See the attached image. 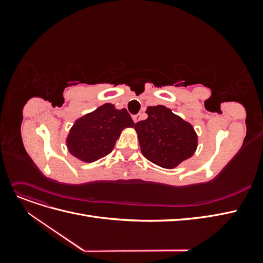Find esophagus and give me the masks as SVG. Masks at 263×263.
<instances>
[{
    "instance_id": "1",
    "label": "esophagus",
    "mask_w": 263,
    "mask_h": 263,
    "mask_svg": "<svg viewBox=\"0 0 263 263\" xmlns=\"http://www.w3.org/2000/svg\"><path fill=\"white\" fill-rule=\"evenodd\" d=\"M141 119V114H137V115H135V116H133V121H134V123H138L139 121Z\"/></svg>"
}]
</instances>
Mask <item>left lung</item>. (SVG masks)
Wrapping results in <instances>:
<instances>
[{
    "label": "left lung",
    "mask_w": 263,
    "mask_h": 263,
    "mask_svg": "<svg viewBox=\"0 0 263 263\" xmlns=\"http://www.w3.org/2000/svg\"><path fill=\"white\" fill-rule=\"evenodd\" d=\"M148 118L135 124L141 154L164 169H174L192 157L198 145L193 125L164 105L148 106Z\"/></svg>",
    "instance_id": "left-lung-1"
}]
</instances>
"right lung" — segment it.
Returning a JSON list of instances; mask_svg holds the SVG:
<instances>
[{"mask_svg": "<svg viewBox=\"0 0 263 263\" xmlns=\"http://www.w3.org/2000/svg\"><path fill=\"white\" fill-rule=\"evenodd\" d=\"M134 125L125 108L105 103L74 122L66 138L68 151L82 162L100 160L112 153L122 132Z\"/></svg>", "mask_w": 263, "mask_h": 263, "instance_id": "obj_1", "label": "right lung"}]
</instances>
